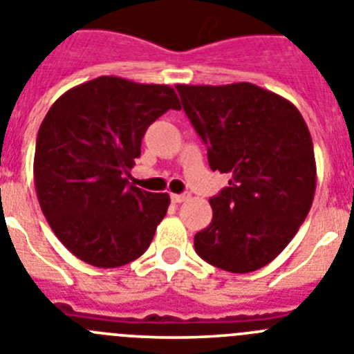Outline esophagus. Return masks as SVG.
Returning <instances> with one entry per match:
<instances>
[{
    "label": "esophagus",
    "mask_w": 354,
    "mask_h": 354,
    "mask_svg": "<svg viewBox=\"0 0 354 354\" xmlns=\"http://www.w3.org/2000/svg\"><path fill=\"white\" fill-rule=\"evenodd\" d=\"M189 197H190V194H171V201H173V203H176V205H180V203L187 201Z\"/></svg>",
    "instance_id": "obj_1"
}]
</instances>
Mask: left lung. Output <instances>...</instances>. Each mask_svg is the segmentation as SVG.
Listing matches in <instances>:
<instances>
[{
  "label": "left lung",
  "instance_id": "8db88e82",
  "mask_svg": "<svg viewBox=\"0 0 354 354\" xmlns=\"http://www.w3.org/2000/svg\"><path fill=\"white\" fill-rule=\"evenodd\" d=\"M183 111L208 145L213 171L231 174L209 199L213 218L194 236L206 263L248 273L289 245L316 192L310 132L288 98L250 82L178 84Z\"/></svg>",
  "mask_w": 354,
  "mask_h": 354
}]
</instances>
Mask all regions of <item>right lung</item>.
Returning a JSON list of instances; mask_svg holds the SVG:
<instances>
[{"mask_svg": "<svg viewBox=\"0 0 354 354\" xmlns=\"http://www.w3.org/2000/svg\"><path fill=\"white\" fill-rule=\"evenodd\" d=\"M181 109L171 86L102 75L50 106L37 136L33 180L50 229L97 268L145 254L169 208V194L127 185L146 129Z\"/></svg>", "mask_w": 354, "mask_h": 354, "instance_id": "1", "label": "right lung"}]
</instances>
